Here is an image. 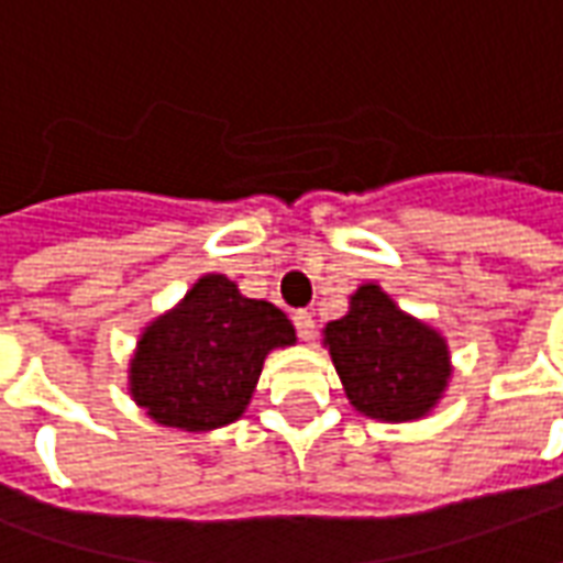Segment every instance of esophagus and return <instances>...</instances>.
<instances>
[{
    "label": "esophagus",
    "instance_id": "obj_1",
    "mask_svg": "<svg viewBox=\"0 0 563 563\" xmlns=\"http://www.w3.org/2000/svg\"><path fill=\"white\" fill-rule=\"evenodd\" d=\"M292 319L295 329H298V338H301V341H313V334H317V322H313V317H310L307 310H298Z\"/></svg>",
    "mask_w": 563,
    "mask_h": 563
}]
</instances>
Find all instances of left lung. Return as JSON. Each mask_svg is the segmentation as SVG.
I'll list each match as a JSON object with an SVG mask.
<instances>
[{
	"instance_id": "left-lung-1",
	"label": "left lung",
	"mask_w": 563,
	"mask_h": 563,
	"mask_svg": "<svg viewBox=\"0 0 563 563\" xmlns=\"http://www.w3.org/2000/svg\"><path fill=\"white\" fill-rule=\"evenodd\" d=\"M343 391L377 422H416L434 410L452 379L443 331L398 307L379 283H362L350 310L322 329Z\"/></svg>"
}]
</instances>
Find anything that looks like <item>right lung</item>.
<instances>
[{
	"instance_id": "right-lung-1",
	"label": "right lung",
	"mask_w": 563,
	"mask_h": 563,
	"mask_svg": "<svg viewBox=\"0 0 563 563\" xmlns=\"http://www.w3.org/2000/svg\"><path fill=\"white\" fill-rule=\"evenodd\" d=\"M295 343L280 307L246 298L225 274L192 289L144 325L129 358V395L156 424L205 434L238 422L271 350Z\"/></svg>"
}]
</instances>
